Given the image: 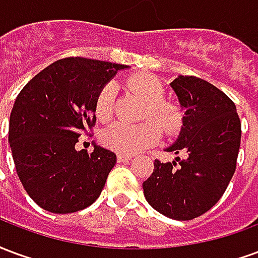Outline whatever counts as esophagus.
Returning a JSON list of instances; mask_svg holds the SVG:
<instances>
[{
  "instance_id": "1",
  "label": "esophagus",
  "mask_w": 258,
  "mask_h": 258,
  "mask_svg": "<svg viewBox=\"0 0 258 258\" xmlns=\"http://www.w3.org/2000/svg\"><path fill=\"white\" fill-rule=\"evenodd\" d=\"M133 159V156H128V155H117V160L118 163H125L130 162Z\"/></svg>"
}]
</instances>
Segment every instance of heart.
Listing matches in <instances>:
<instances>
[{
	"instance_id": "heart-1",
	"label": "heart",
	"mask_w": 258,
	"mask_h": 258,
	"mask_svg": "<svg viewBox=\"0 0 258 258\" xmlns=\"http://www.w3.org/2000/svg\"><path fill=\"white\" fill-rule=\"evenodd\" d=\"M131 90L138 92L146 101L144 118L152 117L140 124H128L123 121L112 124L102 133V144L123 155H134L145 148L155 145L162 130L164 134H175L182 124L179 109L170 102L163 101L164 90L162 83L152 76L134 74L127 80ZM114 85L107 83L102 87L95 98L96 117L105 121L112 116Z\"/></svg>"
}]
</instances>
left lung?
I'll use <instances>...</instances> for the list:
<instances>
[{"label":"left lung","mask_w":258,"mask_h":258,"mask_svg":"<svg viewBox=\"0 0 258 258\" xmlns=\"http://www.w3.org/2000/svg\"><path fill=\"white\" fill-rule=\"evenodd\" d=\"M171 87L185 117L179 138L167 152L182 157L173 163L156 159L153 173L142 186L155 210L188 221L221 199L236 168L242 130L235 103L216 85L179 74Z\"/></svg>","instance_id":"1"}]
</instances>
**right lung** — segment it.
<instances>
[{
  "instance_id": "add662e5",
  "label": "right lung",
  "mask_w": 258,
  "mask_h": 258,
  "mask_svg": "<svg viewBox=\"0 0 258 258\" xmlns=\"http://www.w3.org/2000/svg\"><path fill=\"white\" fill-rule=\"evenodd\" d=\"M124 68L81 56L59 59L19 92L9 142L20 182L44 210L76 213L99 198L116 155L98 145L91 153L74 145L95 127L99 90Z\"/></svg>"
}]
</instances>
